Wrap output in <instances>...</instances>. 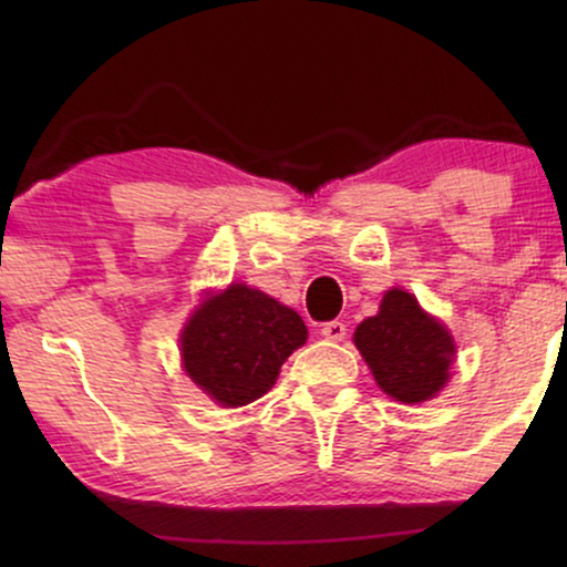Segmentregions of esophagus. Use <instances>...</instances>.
I'll return each instance as SVG.
<instances>
[{
	"instance_id": "1",
	"label": "esophagus",
	"mask_w": 567,
	"mask_h": 567,
	"mask_svg": "<svg viewBox=\"0 0 567 567\" xmlns=\"http://www.w3.org/2000/svg\"><path fill=\"white\" fill-rule=\"evenodd\" d=\"M320 332H322V338H324V340H336V343H338V340H343V338H346V324H343V322H338V320L324 322Z\"/></svg>"
}]
</instances>
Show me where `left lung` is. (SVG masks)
<instances>
[{
	"label": "left lung",
	"instance_id": "8db88e82",
	"mask_svg": "<svg viewBox=\"0 0 567 567\" xmlns=\"http://www.w3.org/2000/svg\"><path fill=\"white\" fill-rule=\"evenodd\" d=\"M353 340L377 384L405 405L431 400L446 384L454 361L452 336L423 312L413 293L386 291L379 315L363 320Z\"/></svg>",
	"mask_w": 567,
	"mask_h": 567
}]
</instances>
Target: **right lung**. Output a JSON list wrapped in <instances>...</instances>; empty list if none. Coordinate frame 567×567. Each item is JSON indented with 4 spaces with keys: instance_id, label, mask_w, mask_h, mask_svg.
Wrapping results in <instances>:
<instances>
[{
    "instance_id": "1",
    "label": "right lung",
    "mask_w": 567,
    "mask_h": 567,
    "mask_svg": "<svg viewBox=\"0 0 567 567\" xmlns=\"http://www.w3.org/2000/svg\"><path fill=\"white\" fill-rule=\"evenodd\" d=\"M307 340L293 309L245 284H231L183 330V367L212 400L239 408L276 384L284 361Z\"/></svg>"
}]
</instances>
